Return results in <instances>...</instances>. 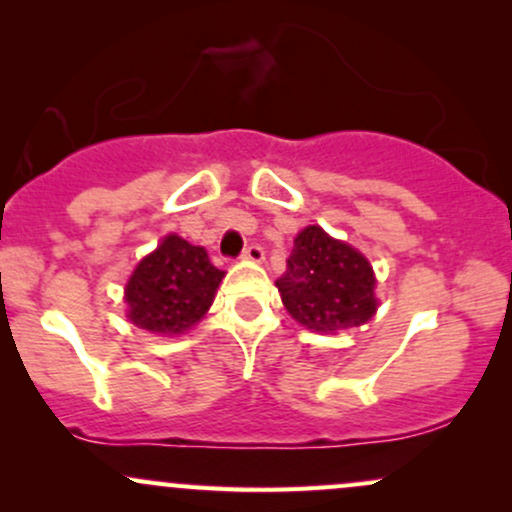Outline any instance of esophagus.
Listing matches in <instances>:
<instances>
[{"label":"esophagus","mask_w":512,"mask_h":512,"mask_svg":"<svg viewBox=\"0 0 512 512\" xmlns=\"http://www.w3.org/2000/svg\"><path fill=\"white\" fill-rule=\"evenodd\" d=\"M243 260L262 262L264 260V248H262V245H248V248L243 250Z\"/></svg>","instance_id":"34e87169"}]
</instances>
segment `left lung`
Segmentation results:
<instances>
[{"instance_id":"obj_1","label":"left lung","mask_w":512,"mask_h":512,"mask_svg":"<svg viewBox=\"0 0 512 512\" xmlns=\"http://www.w3.org/2000/svg\"><path fill=\"white\" fill-rule=\"evenodd\" d=\"M276 289L293 320L322 334L363 325L378 308L373 267L366 257L320 226L303 228L293 240Z\"/></svg>"}]
</instances>
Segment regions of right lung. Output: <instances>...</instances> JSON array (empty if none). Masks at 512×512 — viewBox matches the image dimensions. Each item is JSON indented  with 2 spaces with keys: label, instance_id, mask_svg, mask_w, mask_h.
I'll return each instance as SVG.
<instances>
[{
  "label": "right lung",
  "instance_id": "right-lung-1",
  "mask_svg": "<svg viewBox=\"0 0 512 512\" xmlns=\"http://www.w3.org/2000/svg\"><path fill=\"white\" fill-rule=\"evenodd\" d=\"M223 279L207 250L168 236L129 276V320L154 334H182L209 310Z\"/></svg>",
  "mask_w": 512,
  "mask_h": 512
}]
</instances>
